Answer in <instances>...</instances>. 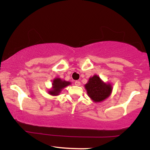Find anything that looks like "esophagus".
Segmentation results:
<instances>
[{"label":"esophagus","instance_id":"esophagus-1","mask_svg":"<svg viewBox=\"0 0 150 150\" xmlns=\"http://www.w3.org/2000/svg\"><path fill=\"white\" fill-rule=\"evenodd\" d=\"M74 84H75V85H76V86H79V85H81V82L79 81H75V83H74Z\"/></svg>","mask_w":150,"mask_h":150}]
</instances>
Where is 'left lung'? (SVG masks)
<instances>
[{
    "instance_id": "obj_1",
    "label": "left lung",
    "mask_w": 150,
    "mask_h": 150,
    "mask_svg": "<svg viewBox=\"0 0 150 150\" xmlns=\"http://www.w3.org/2000/svg\"><path fill=\"white\" fill-rule=\"evenodd\" d=\"M85 88L88 95L96 102L105 100L112 91L111 85L104 83L96 75L90 78L88 83L85 85Z\"/></svg>"
}]
</instances>
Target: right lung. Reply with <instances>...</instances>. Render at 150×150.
I'll return each instance as SVG.
<instances>
[{
    "label": "right lung",
    "instance_id": "obj_1",
    "mask_svg": "<svg viewBox=\"0 0 150 150\" xmlns=\"http://www.w3.org/2000/svg\"><path fill=\"white\" fill-rule=\"evenodd\" d=\"M69 85H70L69 82L62 81L60 79H55L52 83V89L49 91V93L52 96L59 95L61 89Z\"/></svg>",
    "mask_w": 150,
    "mask_h": 150
}]
</instances>
